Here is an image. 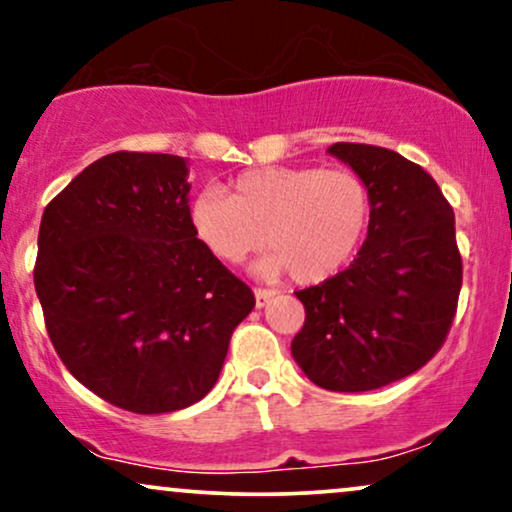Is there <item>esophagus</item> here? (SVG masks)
<instances>
[{
	"mask_svg": "<svg viewBox=\"0 0 512 512\" xmlns=\"http://www.w3.org/2000/svg\"><path fill=\"white\" fill-rule=\"evenodd\" d=\"M254 294H256V306H258V308H263V306H266L268 301L273 299V296H275L273 289H266V287H258Z\"/></svg>",
	"mask_w": 512,
	"mask_h": 512,
	"instance_id": "esophagus-1",
	"label": "esophagus"
}]
</instances>
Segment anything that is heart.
I'll list each match as a JSON object with an SVG mask.
<instances>
[{"instance_id":"b5f03b06","label":"heart","mask_w":512,"mask_h":512,"mask_svg":"<svg viewBox=\"0 0 512 512\" xmlns=\"http://www.w3.org/2000/svg\"><path fill=\"white\" fill-rule=\"evenodd\" d=\"M192 223L223 263H242L270 244L263 275L292 273L301 285L337 275L361 246L370 192L353 170L266 166L246 170L230 194L208 187L194 199Z\"/></svg>"}]
</instances>
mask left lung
Returning <instances> with one entry per match:
<instances>
[{"instance_id": "left-lung-1", "label": "left lung", "mask_w": 512, "mask_h": 512, "mask_svg": "<svg viewBox=\"0 0 512 512\" xmlns=\"http://www.w3.org/2000/svg\"><path fill=\"white\" fill-rule=\"evenodd\" d=\"M327 151L368 187V239L349 268L296 292L306 320L292 356L323 389H380L446 342L463 285L456 216L432 175L396 151L353 142Z\"/></svg>"}]
</instances>
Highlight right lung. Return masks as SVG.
<instances>
[{
    "mask_svg": "<svg viewBox=\"0 0 512 512\" xmlns=\"http://www.w3.org/2000/svg\"><path fill=\"white\" fill-rule=\"evenodd\" d=\"M187 161L116 151L42 213L35 292L68 372L99 399L170 413L216 384L254 292L197 237Z\"/></svg>",
    "mask_w": 512,
    "mask_h": 512,
    "instance_id": "obj_1",
    "label": "right lung"
}]
</instances>
